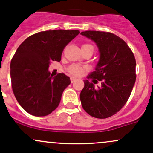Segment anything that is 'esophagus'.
Wrapping results in <instances>:
<instances>
[{"mask_svg": "<svg viewBox=\"0 0 153 153\" xmlns=\"http://www.w3.org/2000/svg\"><path fill=\"white\" fill-rule=\"evenodd\" d=\"M76 80H77L76 78H74V77H71V78H70V81H71L72 83H74V82H75Z\"/></svg>", "mask_w": 153, "mask_h": 153, "instance_id": "obj_1", "label": "esophagus"}]
</instances>
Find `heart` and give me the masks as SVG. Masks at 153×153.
<instances>
[{
    "label": "heart",
    "mask_w": 153,
    "mask_h": 153,
    "mask_svg": "<svg viewBox=\"0 0 153 153\" xmlns=\"http://www.w3.org/2000/svg\"><path fill=\"white\" fill-rule=\"evenodd\" d=\"M91 48V49H92L94 51V46L91 44H88V43L83 44V46H81V48ZM86 67L82 66V65H77V64H73V65H71L68 68L69 73H71L72 75H75V76H80V75H81L85 71H86Z\"/></svg>",
    "instance_id": "obj_1"
}]
</instances>
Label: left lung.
Here are the masks:
<instances>
[{"instance_id": "obj_1", "label": "left lung", "mask_w": 153, "mask_h": 153, "mask_svg": "<svg viewBox=\"0 0 153 153\" xmlns=\"http://www.w3.org/2000/svg\"><path fill=\"white\" fill-rule=\"evenodd\" d=\"M80 34L94 41L100 53L95 71L84 80L80 95L82 107L94 117H111L126 105L133 89L135 57L127 43L113 33L88 30ZM98 81L101 82V86L96 88L93 83Z\"/></svg>"}]
</instances>
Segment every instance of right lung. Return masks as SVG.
Instances as JSON below:
<instances>
[{"label":"right lung","instance_id":"right-lung-1","mask_svg":"<svg viewBox=\"0 0 153 153\" xmlns=\"http://www.w3.org/2000/svg\"><path fill=\"white\" fill-rule=\"evenodd\" d=\"M79 30H47L32 35L18 47L11 61V87L27 112L37 117L49 115L59 105L70 79L64 73L52 78V61L59 62L65 47Z\"/></svg>","mask_w":153,"mask_h":153}]
</instances>
